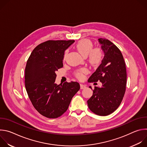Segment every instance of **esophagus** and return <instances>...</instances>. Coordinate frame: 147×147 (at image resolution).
<instances>
[{
  "instance_id": "esophagus-1",
  "label": "esophagus",
  "mask_w": 147,
  "mask_h": 147,
  "mask_svg": "<svg viewBox=\"0 0 147 147\" xmlns=\"http://www.w3.org/2000/svg\"><path fill=\"white\" fill-rule=\"evenodd\" d=\"M86 88V86L85 85H83V84H80V88L81 89H84Z\"/></svg>"
}]
</instances>
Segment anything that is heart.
Segmentation results:
<instances>
[{"label": "heart", "instance_id": "1", "mask_svg": "<svg viewBox=\"0 0 147 147\" xmlns=\"http://www.w3.org/2000/svg\"><path fill=\"white\" fill-rule=\"evenodd\" d=\"M94 45L92 42L88 39H82L80 40L76 44V48L77 50L84 56H88V61L90 64L94 67L99 66L104 58V52L100 47H95L93 48ZM67 55V51H65L63 55V59H65ZM87 72L86 69H81L77 70L75 76L79 79L83 78V74Z\"/></svg>", "mask_w": 147, "mask_h": 147}]
</instances>
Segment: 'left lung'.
I'll use <instances>...</instances> for the list:
<instances>
[{
    "mask_svg": "<svg viewBox=\"0 0 147 147\" xmlns=\"http://www.w3.org/2000/svg\"><path fill=\"white\" fill-rule=\"evenodd\" d=\"M98 41L103 51L104 58L88 81H99L102 86L94 87L92 96L87 103L89 109L95 114L107 116L117 109L123 100L126 88L127 73L119 49L107 39L99 38Z\"/></svg>",
    "mask_w": 147,
    "mask_h": 147,
    "instance_id": "left-lung-1",
    "label": "left lung"
}]
</instances>
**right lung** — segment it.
Wrapping results in <instances>:
<instances>
[{
  "label": "right lung",
  "instance_id": "1",
  "mask_svg": "<svg viewBox=\"0 0 147 147\" xmlns=\"http://www.w3.org/2000/svg\"><path fill=\"white\" fill-rule=\"evenodd\" d=\"M74 40H49L36 46L31 52L25 69V86L35 109L42 116L55 119L68 109L79 83H55L56 71L63 67L66 49Z\"/></svg>",
  "mask_w": 147,
  "mask_h": 147
}]
</instances>
